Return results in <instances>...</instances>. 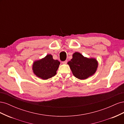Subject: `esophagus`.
Returning a JSON list of instances; mask_svg holds the SVG:
<instances>
[{"instance_id":"obj_1","label":"esophagus","mask_w":124,"mask_h":124,"mask_svg":"<svg viewBox=\"0 0 124 124\" xmlns=\"http://www.w3.org/2000/svg\"><path fill=\"white\" fill-rule=\"evenodd\" d=\"M62 63H63V64H66V63H67V61H63L62 62Z\"/></svg>"}]
</instances>
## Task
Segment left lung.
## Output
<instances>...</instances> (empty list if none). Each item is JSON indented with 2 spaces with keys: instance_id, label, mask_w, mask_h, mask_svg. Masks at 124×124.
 I'll list each match as a JSON object with an SVG mask.
<instances>
[{
  "instance_id": "1",
  "label": "left lung",
  "mask_w": 124,
  "mask_h": 124,
  "mask_svg": "<svg viewBox=\"0 0 124 124\" xmlns=\"http://www.w3.org/2000/svg\"><path fill=\"white\" fill-rule=\"evenodd\" d=\"M72 73L80 80L86 79L94 74L98 62L94 58H87L78 52L73 54L72 59L68 62Z\"/></svg>"
}]
</instances>
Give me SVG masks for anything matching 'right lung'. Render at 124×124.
<instances>
[{
	"label": "right lung",
	"instance_id": "right-lung-1",
	"mask_svg": "<svg viewBox=\"0 0 124 124\" xmlns=\"http://www.w3.org/2000/svg\"><path fill=\"white\" fill-rule=\"evenodd\" d=\"M59 64L58 61L54 60L53 56L49 54L44 58L34 62L32 70L37 77L47 80L55 76Z\"/></svg>",
	"mask_w": 124,
	"mask_h": 124
}]
</instances>
